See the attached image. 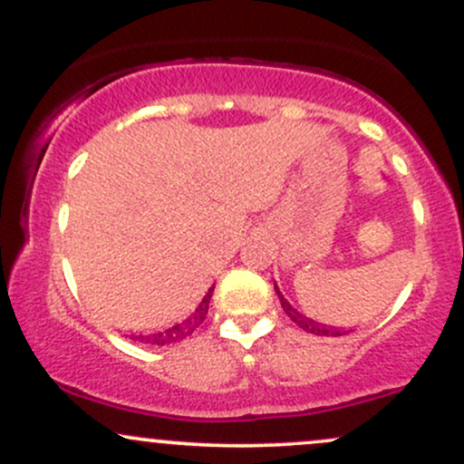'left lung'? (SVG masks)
<instances>
[{"label":"left lung","instance_id":"8db88e82","mask_svg":"<svg viewBox=\"0 0 464 464\" xmlns=\"http://www.w3.org/2000/svg\"><path fill=\"white\" fill-rule=\"evenodd\" d=\"M276 295H279V290H276ZM279 301H281V307H284V312L287 314V316H290L292 321L299 324L301 329H305V332H310L314 335H344V334H347V332H340V329H334V327H324V324H318V323L310 321V318L301 316V314L296 312L295 307H292L290 303H287L281 295H279Z\"/></svg>","mask_w":464,"mask_h":464}]
</instances>
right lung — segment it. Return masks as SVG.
<instances>
[{"label":"right lung","mask_w":464,"mask_h":464,"mask_svg":"<svg viewBox=\"0 0 464 464\" xmlns=\"http://www.w3.org/2000/svg\"><path fill=\"white\" fill-rule=\"evenodd\" d=\"M211 292H214V287H209V292L205 295V299L198 307H196V312L191 314L189 318H185L183 323L174 324V327H168L163 329V332H157V334H150V335H130L132 340H140V343H150V344H157V347H163V344H172V343H179V340L188 338V335L194 332L198 324L205 321L207 318V312H209V301H211Z\"/></svg>","instance_id":"right-lung-1"}]
</instances>
